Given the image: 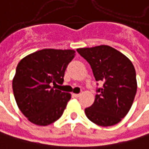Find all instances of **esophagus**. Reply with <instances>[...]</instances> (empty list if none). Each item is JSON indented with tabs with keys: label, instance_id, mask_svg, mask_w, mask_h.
<instances>
[{
	"label": "esophagus",
	"instance_id": "34e87169",
	"mask_svg": "<svg viewBox=\"0 0 149 149\" xmlns=\"http://www.w3.org/2000/svg\"><path fill=\"white\" fill-rule=\"evenodd\" d=\"M72 96H73V97H76V98H77V97H79V96H80V93H72Z\"/></svg>",
	"mask_w": 149,
	"mask_h": 149
}]
</instances>
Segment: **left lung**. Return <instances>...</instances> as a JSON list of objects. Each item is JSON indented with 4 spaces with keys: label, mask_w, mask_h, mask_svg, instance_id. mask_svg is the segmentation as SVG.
Returning <instances> with one entry per match:
<instances>
[{
    "label": "left lung",
    "mask_w": 149,
    "mask_h": 149,
    "mask_svg": "<svg viewBox=\"0 0 149 149\" xmlns=\"http://www.w3.org/2000/svg\"><path fill=\"white\" fill-rule=\"evenodd\" d=\"M77 51L89 63L95 80L103 83L102 88H97L93 104L85 109L87 117L101 127L117 124L127 116L136 93V71L132 61L108 45Z\"/></svg>",
    "instance_id": "obj_1"
}]
</instances>
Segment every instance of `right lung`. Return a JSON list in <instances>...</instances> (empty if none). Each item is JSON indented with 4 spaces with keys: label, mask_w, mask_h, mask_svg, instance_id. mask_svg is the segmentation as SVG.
I'll use <instances>...</instances> for the list:
<instances>
[{
    "label": "right lung",
    "mask_w": 149,
    "mask_h": 149,
    "mask_svg": "<svg viewBox=\"0 0 149 149\" xmlns=\"http://www.w3.org/2000/svg\"><path fill=\"white\" fill-rule=\"evenodd\" d=\"M74 54L72 49H44L18 63L13 81L14 97L21 112L32 123L48 126L62 116L71 94L51 85L63 83Z\"/></svg>",
    "instance_id": "add662e5"
}]
</instances>
